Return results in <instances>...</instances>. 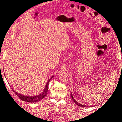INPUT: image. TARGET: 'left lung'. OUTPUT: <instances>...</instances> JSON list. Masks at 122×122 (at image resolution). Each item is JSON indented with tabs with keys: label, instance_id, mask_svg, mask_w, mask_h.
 I'll list each match as a JSON object with an SVG mask.
<instances>
[{
	"label": "left lung",
	"instance_id": "1",
	"mask_svg": "<svg viewBox=\"0 0 122 122\" xmlns=\"http://www.w3.org/2000/svg\"><path fill=\"white\" fill-rule=\"evenodd\" d=\"M71 97H72V99H73V101L75 102V103H76V104L77 105H78V106H80V107H90V106H86V105H82V104H80V103H78V102H77V101H76V100H75L74 99V98L73 97V95H72V94H71Z\"/></svg>",
	"mask_w": 122,
	"mask_h": 122
}]
</instances>
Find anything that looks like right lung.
<instances>
[{
	"mask_svg": "<svg viewBox=\"0 0 122 122\" xmlns=\"http://www.w3.org/2000/svg\"><path fill=\"white\" fill-rule=\"evenodd\" d=\"M52 77H53V76H52L50 79H49L48 81L47 84L46 85V86L45 87V89H44V91L43 93L39 95L36 96H23L22 95L19 94L18 93H17L16 92H15L14 90H13V92L16 94L17 96L19 97L21 100H22L23 101L28 102L30 103L38 102L41 100H42L43 98H44V97H45L46 96V95L47 94L48 90L49 82L50 81V80L52 79Z\"/></svg>",
	"mask_w": 122,
	"mask_h": 122,
	"instance_id": "right-lung-1",
	"label": "right lung"
}]
</instances>
